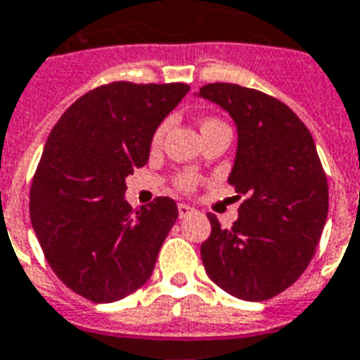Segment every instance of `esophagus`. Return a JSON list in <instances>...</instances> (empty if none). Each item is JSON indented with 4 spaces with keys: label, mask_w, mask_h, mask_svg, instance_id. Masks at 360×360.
<instances>
[{
    "label": "esophagus",
    "mask_w": 360,
    "mask_h": 360,
    "mask_svg": "<svg viewBox=\"0 0 360 360\" xmlns=\"http://www.w3.org/2000/svg\"><path fill=\"white\" fill-rule=\"evenodd\" d=\"M177 210H179L181 219H185V217H188V215L196 212V210H194L193 206H188V204H179V206H177Z\"/></svg>",
    "instance_id": "esophagus-1"
}]
</instances>
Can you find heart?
<instances>
[{
	"instance_id": "b5f03b06",
	"label": "heart",
	"mask_w": 360,
	"mask_h": 360,
	"mask_svg": "<svg viewBox=\"0 0 360 360\" xmlns=\"http://www.w3.org/2000/svg\"><path fill=\"white\" fill-rule=\"evenodd\" d=\"M214 124H221V122H217V120H206V122H202V127H207V126H214ZM167 131V122H164V124H160L158 129L154 131L153 135V145L158 146L160 143H162V139H164V135H166ZM193 177L191 175H185L183 179H181V187L183 188H191L193 187Z\"/></svg>"
}]
</instances>
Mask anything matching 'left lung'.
<instances>
[{"label":"left lung","instance_id":"left-lung-1","mask_svg":"<svg viewBox=\"0 0 360 360\" xmlns=\"http://www.w3.org/2000/svg\"><path fill=\"white\" fill-rule=\"evenodd\" d=\"M233 118L238 145L229 183L246 200L238 219L200 246L207 276L227 294L265 302L307 269L328 215V183L315 141L288 106L257 89L207 84L196 93Z\"/></svg>","mask_w":360,"mask_h":360}]
</instances>
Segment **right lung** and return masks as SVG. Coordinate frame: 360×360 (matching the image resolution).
<instances>
[{"label":"right lung","instance_id":"obj_1","mask_svg":"<svg viewBox=\"0 0 360 360\" xmlns=\"http://www.w3.org/2000/svg\"><path fill=\"white\" fill-rule=\"evenodd\" d=\"M188 89L101 85L60 116L45 143L30 188L32 227L55 275L89 302H118L153 275L179 210L167 196L133 210L126 177L148 162L154 131Z\"/></svg>","mask_w":360,"mask_h":360}]
</instances>
